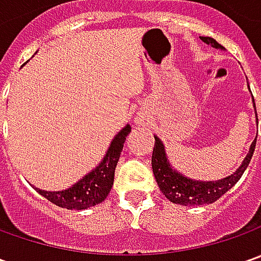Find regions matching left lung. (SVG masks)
Segmentation results:
<instances>
[{
    "label": "left lung",
    "mask_w": 261,
    "mask_h": 261,
    "mask_svg": "<svg viewBox=\"0 0 261 261\" xmlns=\"http://www.w3.org/2000/svg\"><path fill=\"white\" fill-rule=\"evenodd\" d=\"M200 39L205 43L214 46L216 49H224V46L219 45L212 37L200 36ZM254 109H256V106H254ZM256 141L257 136L250 146V151L244 158L243 164L237 168L234 174L228 175L222 180H216V181H199V180L187 178L183 174H180L178 171L173 170V167L170 166V163L167 160L166 148L160 141V138L155 136V145H154V151H152L151 164H152V171L155 175L156 185L163 192V195L166 196L170 202L177 203V205L197 206L214 203L221 196L225 195L226 192L241 178V175L244 174L246 168L251 161V156L254 154Z\"/></svg>",
    "instance_id": "left-lung-1"
}]
</instances>
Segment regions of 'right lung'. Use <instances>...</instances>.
<instances>
[{"instance_id": "right-lung-1", "label": "right lung", "mask_w": 261, "mask_h": 261, "mask_svg": "<svg viewBox=\"0 0 261 261\" xmlns=\"http://www.w3.org/2000/svg\"><path fill=\"white\" fill-rule=\"evenodd\" d=\"M129 134H130V126L126 125L112 141L103 161L91 173L84 175L78 183L72 185V187L61 192H47L35 187L36 192L46 197L49 202L65 209L81 211L101 203L112 190V186L115 181L116 166L120 152L123 149L126 136Z\"/></svg>"}]
</instances>
